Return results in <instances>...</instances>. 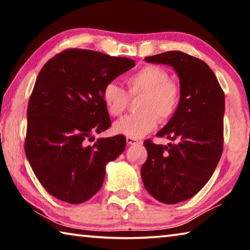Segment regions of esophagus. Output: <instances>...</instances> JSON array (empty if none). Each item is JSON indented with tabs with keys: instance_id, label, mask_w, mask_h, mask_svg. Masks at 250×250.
I'll return each mask as SVG.
<instances>
[{
	"instance_id": "1",
	"label": "esophagus",
	"mask_w": 250,
	"mask_h": 250,
	"mask_svg": "<svg viewBox=\"0 0 250 250\" xmlns=\"http://www.w3.org/2000/svg\"><path fill=\"white\" fill-rule=\"evenodd\" d=\"M126 143H128L129 146H132V145H138L139 141L137 140L135 138H130V137H126Z\"/></svg>"
}]
</instances>
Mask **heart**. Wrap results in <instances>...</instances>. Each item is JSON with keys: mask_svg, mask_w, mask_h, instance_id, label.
<instances>
[{"mask_svg": "<svg viewBox=\"0 0 250 250\" xmlns=\"http://www.w3.org/2000/svg\"><path fill=\"white\" fill-rule=\"evenodd\" d=\"M128 94L119 84L110 82L103 89V101L110 116L120 117L129 104V97L142 96L137 115H130L113 125L116 133L141 138L161 122L174 116L181 101V86L170 78L167 70L158 65H145L125 78ZM129 96H128L127 95Z\"/></svg>", "mask_w": 250, "mask_h": 250, "instance_id": "heart-1", "label": "heart"}]
</instances>
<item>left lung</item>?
Here are the masks:
<instances>
[{"instance_id": "8db88e82", "label": "left lung", "mask_w": 250, "mask_h": 250, "mask_svg": "<svg viewBox=\"0 0 250 250\" xmlns=\"http://www.w3.org/2000/svg\"><path fill=\"white\" fill-rule=\"evenodd\" d=\"M146 61L172 66L180 78L179 108L156 133L176 142L162 146L146 140L147 159L141 167L146 191L161 203L176 204L200 192L217 167L223 153L225 96L202 59L172 50Z\"/></svg>"}]
</instances>
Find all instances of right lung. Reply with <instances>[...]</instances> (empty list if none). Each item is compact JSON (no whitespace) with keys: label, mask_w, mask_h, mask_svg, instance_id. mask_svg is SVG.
I'll list each match as a JSON object with an SVG mask.
<instances>
[{"label":"right lung","mask_w":250,"mask_h":250,"mask_svg":"<svg viewBox=\"0 0 250 250\" xmlns=\"http://www.w3.org/2000/svg\"><path fill=\"white\" fill-rule=\"evenodd\" d=\"M134 61L95 50L68 48L37 76L27 107L25 154L50 195L82 204L99 191L105 164L125 147L122 134L98 139L111 125L103 101L105 83L134 67Z\"/></svg>","instance_id":"obj_1"}]
</instances>
